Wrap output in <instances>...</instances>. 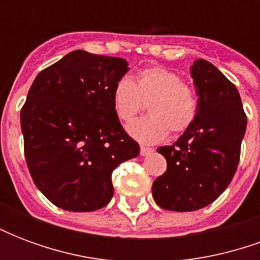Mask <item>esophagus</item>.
<instances>
[{
  "instance_id": "34e87169",
  "label": "esophagus",
  "mask_w": 260,
  "mask_h": 260,
  "mask_svg": "<svg viewBox=\"0 0 260 260\" xmlns=\"http://www.w3.org/2000/svg\"><path fill=\"white\" fill-rule=\"evenodd\" d=\"M154 152L152 147H146V146H141V154L142 156H149Z\"/></svg>"
}]
</instances>
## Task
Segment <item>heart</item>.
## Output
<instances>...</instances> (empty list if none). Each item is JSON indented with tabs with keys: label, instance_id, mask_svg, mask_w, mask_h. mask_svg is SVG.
I'll list each match as a JSON object with an SVG mask.
<instances>
[{
	"label": "heart",
	"instance_id": "heart-1",
	"mask_svg": "<svg viewBox=\"0 0 260 260\" xmlns=\"http://www.w3.org/2000/svg\"><path fill=\"white\" fill-rule=\"evenodd\" d=\"M115 115L128 122L146 104L149 115L132 121L126 131L141 143L163 141L171 131L174 135L191 128L198 114V102L191 87L180 75L161 67L141 71L134 80L121 78L111 91Z\"/></svg>",
	"mask_w": 260,
	"mask_h": 260
}]
</instances>
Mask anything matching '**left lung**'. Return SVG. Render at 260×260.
Wrapping results in <instances>:
<instances>
[{
    "instance_id": "8db88e82",
    "label": "left lung",
    "mask_w": 260,
    "mask_h": 260,
    "mask_svg": "<svg viewBox=\"0 0 260 260\" xmlns=\"http://www.w3.org/2000/svg\"><path fill=\"white\" fill-rule=\"evenodd\" d=\"M191 76L198 93L196 118L173 146L157 149L167 170L152 186L156 203L173 212L202 209L227 189L246 129L240 93L214 65L196 59Z\"/></svg>"
}]
</instances>
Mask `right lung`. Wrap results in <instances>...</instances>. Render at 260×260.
<instances>
[{"label": "right lung", "mask_w": 260, "mask_h": 260, "mask_svg": "<svg viewBox=\"0 0 260 260\" xmlns=\"http://www.w3.org/2000/svg\"><path fill=\"white\" fill-rule=\"evenodd\" d=\"M129 71L117 57L75 50L37 75L20 111L27 169L39 191L69 212L111 201V174L139 154L111 91Z\"/></svg>", "instance_id": "1"}]
</instances>
